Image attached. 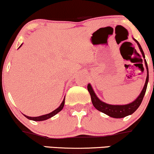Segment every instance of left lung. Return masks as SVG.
<instances>
[{
	"mask_svg": "<svg viewBox=\"0 0 154 154\" xmlns=\"http://www.w3.org/2000/svg\"><path fill=\"white\" fill-rule=\"evenodd\" d=\"M134 41L137 43L140 48L141 52H142L143 57L145 58L144 53L143 52V50L140 43H138V41L136 39H134ZM144 62L145 65H146V69H147V76L146 79V82H145V85L143 88V90L141 92V93L137 98L136 99L134 102H132L130 104H126V105H111L108 104L106 103H104L101 101L96 96L95 93L92 90V88L90 85V84L88 85V92H90V97H91V100L92 102L93 106L97 109L98 111H101V112L105 113V114L109 116L116 118V119H121V118H123L129 116L132 113H133L137 109H138V107L140 106L141 103L142 102L143 98L146 92V88H147V83L149 81V69L148 66H147V63L146 60L144 59Z\"/></svg>",
	"mask_w": 154,
	"mask_h": 154,
	"instance_id": "1",
	"label": "left lung"
}]
</instances>
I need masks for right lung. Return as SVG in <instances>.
<instances>
[{"mask_svg": "<svg viewBox=\"0 0 154 154\" xmlns=\"http://www.w3.org/2000/svg\"><path fill=\"white\" fill-rule=\"evenodd\" d=\"M21 46H22V45H21L19 48H20ZM64 101H65V97L64 99V100H63L62 104H61L60 106H59L57 109H56L55 110L53 111L51 113H48V114L43 115V116H38V117H29V116H25V115H24V116L27 118V119H29V120H32V121H45V120H47L48 119H50V118L54 116V115H56L57 113H59L61 110H62V109H63V107H64Z\"/></svg>", "mask_w": 154, "mask_h": 154, "instance_id": "add662e5", "label": "right lung"}]
</instances>
